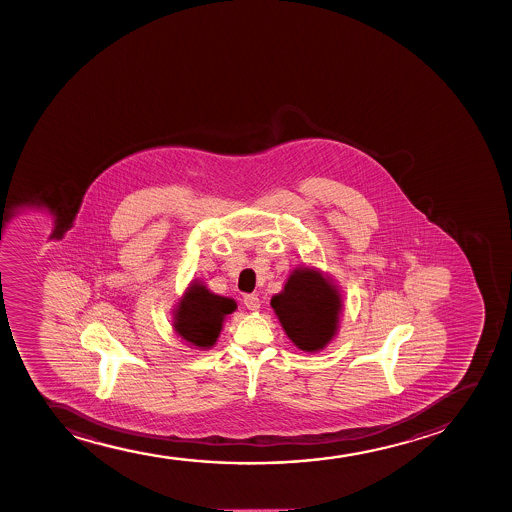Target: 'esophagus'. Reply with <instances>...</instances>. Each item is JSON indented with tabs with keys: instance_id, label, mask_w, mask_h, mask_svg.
<instances>
[{
	"instance_id": "esophagus-1",
	"label": "esophagus",
	"mask_w": 512,
	"mask_h": 512,
	"mask_svg": "<svg viewBox=\"0 0 512 512\" xmlns=\"http://www.w3.org/2000/svg\"><path fill=\"white\" fill-rule=\"evenodd\" d=\"M244 306H246L249 311H259L261 304H259L258 295H246V297H244Z\"/></svg>"
}]
</instances>
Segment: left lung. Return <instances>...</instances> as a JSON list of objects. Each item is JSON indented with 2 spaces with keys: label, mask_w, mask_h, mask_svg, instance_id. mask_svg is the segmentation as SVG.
I'll use <instances>...</instances> for the list:
<instances>
[{
  "label": "left lung",
  "mask_w": 512,
  "mask_h": 512,
  "mask_svg": "<svg viewBox=\"0 0 512 512\" xmlns=\"http://www.w3.org/2000/svg\"><path fill=\"white\" fill-rule=\"evenodd\" d=\"M271 307L295 347L314 353L338 333L343 297L333 278L304 265L290 271L282 292L271 297Z\"/></svg>",
  "instance_id": "1"
}]
</instances>
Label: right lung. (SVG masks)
Instances as JSON below:
<instances>
[{
	"mask_svg": "<svg viewBox=\"0 0 512 512\" xmlns=\"http://www.w3.org/2000/svg\"><path fill=\"white\" fill-rule=\"evenodd\" d=\"M235 309L234 299L213 294L205 283L193 280L177 300L172 329L191 348L210 350L217 343L225 318Z\"/></svg>",
	"mask_w": 512,
	"mask_h": 512,
	"instance_id": "1",
	"label": "right lung"
}]
</instances>
